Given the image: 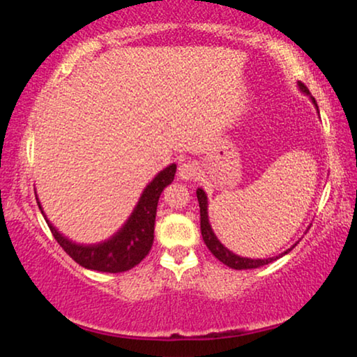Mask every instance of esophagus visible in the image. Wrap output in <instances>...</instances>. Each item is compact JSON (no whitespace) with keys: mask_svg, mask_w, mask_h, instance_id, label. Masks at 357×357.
<instances>
[{"mask_svg":"<svg viewBox=\"0 0 357 357\" xmlns=\"http://www.w3.org/2000/svg\"><path fill=\"white\" fill-rule=\"evenodd\" d=\"M198 175V167L193 160H183L178 165V178L180 180H193Z\"/></svg>","mask_w":357,"mask_h":357,"instance_id":"1","label":"esophagus"}]
</instances>
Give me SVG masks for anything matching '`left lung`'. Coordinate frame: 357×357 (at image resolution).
<instances>
[{
  "label": "left lung",
  "instance_id": "8db88e82",
  "mask_svg": "<svg viewBox=\"0 0 357 357\" xmlns=\"http://www.w3.org/2000/svg\"><path fill=\"white\" fill-rule=\"evenodd\" d=\"M297 87H299V91L302 92V94L309 96L312 104L315 105L317 114H319V105H317L314 97L309 94L307 87L302 84V82H297ZM197 198H198V203H199V221H202V222H199V226H202L203 241H204V243H206V247L209 248V250H211L213 255L216 257L219 261H222L224 265H227L229 268H234V270H252V268H260L263 265H268V263L278 260V258L284 257L286 253H289L292 248L297 245V242H296L294 245H291L289 248H287V250L280 253V255L270 257V258H247V257L237 255V253L229 250V248L224 245V243H221V241H219V238L216 237V234H214L213 227H211V222H209V216H208V197H206V192H204L203 188L197 190Z\"/></svg>",
  "mask_w": 357,
  "mask_h": 357
}]
</instances>
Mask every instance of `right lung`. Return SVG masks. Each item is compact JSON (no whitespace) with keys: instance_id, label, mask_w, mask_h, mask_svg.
I'll return each mask as SVG.
<instances>
[{"instance_id":"1","label":"right lung","mask_w":357,"mask_h":357,"mask_svg":"<svg viewBox=\"0 0 357 357\" xmlns=\"http://www.w3.org/2000/svg\"><path fill=\"white\" fill-rule=\"evenodd\" d=\"M175 172H177V164H170L160 170L144 187L138 203L135 204L133 211L123 226L112 237L97 243H79L63 236L47 218L36 192L37 204L43 218H45L48 227H50L53 237L76 263H79L87 270L102 273L128 271L138 265L153 247L155 211H158L160 193L164 192L167 185L174 182Z\"/></svg>"}]
</instances>
